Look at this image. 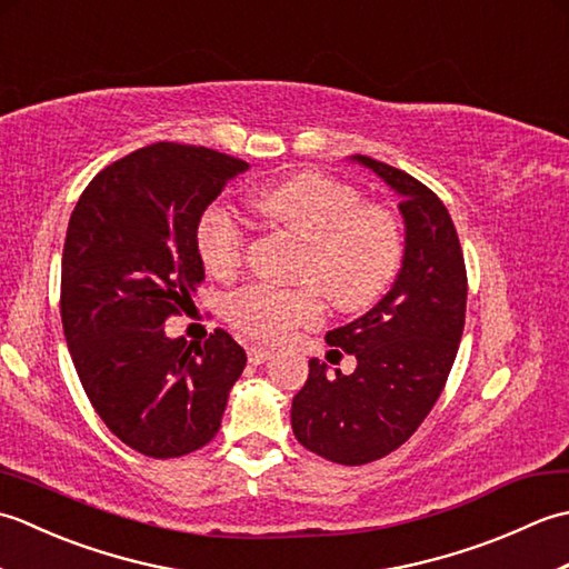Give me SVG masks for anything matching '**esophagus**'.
I'll return each mask as SVG.
<instances>
[{"mask_svg": "<svg viewBox=\"0 0 569 569\" xmlns=\"http://www.w3.org/2000/svg\"><path fill=\"white\" fill-rule=\"evenodd\" d=\"M247 357H249V365H263V361L271 357V352L263 347L251 345V347H247Z\"/></svg>", "mask_w": 569, "mask_h": 569, "instance_id": "34e87169", "label": "esophagus"}]
</instances>
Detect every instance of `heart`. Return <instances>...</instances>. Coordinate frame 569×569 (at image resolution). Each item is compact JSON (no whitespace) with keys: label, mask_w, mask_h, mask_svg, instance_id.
<instances>
[{"label":"heart","mask_w":569,"mask_h":569,"mask_svg":"<svg viewBox=\"0 0 569 569\" xmlns=\"http://www.w3.org/2000/svg\"><path fill=\"white\" fill-rule=\"evenodd\" d=\"M251 208L306 239L300 276L318 283L342 310L369 308L401 266V229L393 214L361 202L342 180L298 171L253 192ZM198 251L214 276H232L244 261L247 227L224 204H212L198 222ZM224 312L244 335L278 342L296 325L316 322L322 298L316 286L281 291L251 283L229 296Z\"/></svg>","instance_id":"obj_1"}]
</instances>
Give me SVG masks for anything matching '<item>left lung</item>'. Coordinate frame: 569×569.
Listing matches in <instances>:
<instances>
[{"instance_id": "obj_1", "label": "left lung", "mask_w": 569, "mask_h": 569, "mask_svg": "<svg viewBox=\"0 0 569 569\" xmlns=\"http://www.w3.org/2000/svg\"><path fill=\"white\" fill-rule=\"evenodd\" d=\"M352 161L401 198V271L369 312L325 335L357 359V369L330 373L310 359L291 426L310 452L357 467L401 447L440 398L465 330L467 271L452 217L430 188L369 156Z\"/></svg>"}]
</instances>
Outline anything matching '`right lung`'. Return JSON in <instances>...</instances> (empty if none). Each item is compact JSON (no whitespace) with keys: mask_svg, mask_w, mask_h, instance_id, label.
I'll list each match as a JSON object with an SVG mask.
<instances>
[{"mask_svg":"<svg viewBox=\"0 0 569 569\" xmlns=\"http://www.w3.org/2000/svg\"><path fill=\"white\" fill-rule=\"evenodd\" d=\"M249 163L159 141L107 166L70 214L60 318L92 408L119 440L168 459L208 445L247 355L224 330L188 342L163 322L192 306L198 222Z\"/></svg>","mask_w":569,"mask_h":569,"instance_id":"1","label":"right lung"}]
</instances>
